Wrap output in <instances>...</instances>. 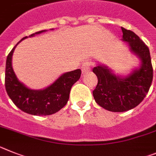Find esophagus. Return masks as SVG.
Wrapping results in <instances>:
<instances>
[{
    "label": "esophagus",
    "mask_w": 156,
    "mask_h": 156,
    "mask_svg": "<svg viewBox=\"0 0 156 156\" xmlns=\"http://www.w3.org/2000/svg\"><path fill=\"white\" fill-rule=\"evenodd\" d=\"M91 62L89 61H86L83 62L81 67V70H82V73H87L90 71V68H91Z\"/></svg>",
    "instance_id": "1"
}]
</instances>
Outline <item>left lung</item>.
Returning <instances> with one entry per match:
<instances>
[{
  "label": "left lung",
  "mask_w": 156,
  "mask_h": 156,
  "mask_svg": "<svg viewBox=\"0 0 156 156\" xmlns=\"http://www.w3.org/2000/svg\"><path fill=\"white\" fill-rule=\"evenodd\" d=\"M122 40L141 61L140 67L126 77L114 75L106 66L94 67L98 83L93 91L94 100L102 108L112 112H124L135 108L143 101L151 87L153 68L147 46L133 31L122 27Z\"/></svg>",
  "instance_id": "obj_1"
}]
</instances>
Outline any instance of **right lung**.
I'll return each instance as SVG.
<instances>
[{
    "label": "right lung",
    "mask_w": 156,
    "mask_h": 156,
    "mask_svg": "<svg viewBox=\"0 0 156 156\" xmlns=\"http://www.w3.org/2000/svg\"><path fill=\"white\" fill-rule=\"evenodd\" d=\"M43 31L46 30L35 32L30 34V37ZM26 38L27 37L23 38L19 42ZM17 44L9 53L6 60L5 84L9 98L19 109L27 114L38 116L55 114L67 104L70 90L80 79L81 70L76 69L64 73L54 83L43 90L27 88L18 80L12 67V56Z\"/></svg>",
    "instance_id": "1"
}]
</instances>
